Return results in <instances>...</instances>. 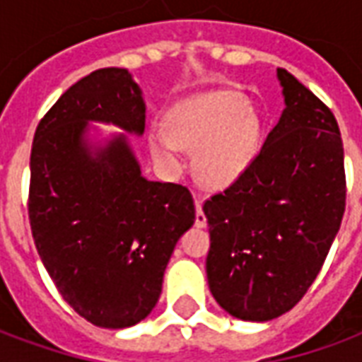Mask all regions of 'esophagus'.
<instances>
[{"mask_svg":"<svg viewBox=\"0 0 362 362\" xmlns=\"http://www.w3.org/2000/svg\"><path fill=\"white\" fill-rule=\"evenodd\" d=\"M207 225V219H205V213L202 209V199L196 197V227H205Z\"/></svg>","mask_w":362,"mask_h":362,"instance_id":"esophagus-1","label":"esophagus"}]
</instances>
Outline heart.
Instances as JSON below:
<instances>
[{
  "instance_id": "obj_1",
  "label": "heart",
  "mask_w": 362,
  "mask_h": 362,
  "mask_svg": "<svg viewBox=\"0 0 362 362\" xmlns=\"http://www.w3.org/2000/svg\"><path fill=\"white\" fill-rule=\"evenodd\" d=\"M166 134L151 137V151L174 163L178 147L197 151L196 173L209 188H225L250 165L259 124L236 90H209L180 103L166 118Z\"/></svg>"
}]
</instances>
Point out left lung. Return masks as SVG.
<instances>
[{"mask_svg": "<svg viewBox=\"0 0 362 362\" xmlns=\"http://www.w3.org/2000/svg\"><path fill=\"white\" fill-rule=\"evenodd\" d=\"M287 108L250 165L205 199L211 246L205 262L215 300L236 318L288 312L320 273L347 197L334 112L277 69Z\"/></svg>", "mask_w": 362, "mask_h": 362, "instance_id": "obj_1", "label": "left lung"}]
</instances>
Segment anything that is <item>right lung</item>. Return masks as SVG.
Segmentation results:
<instances>
[{"instance_id": "obj_1", "label": "right lung", "mask_w": 362, "mask_h": 362, "mask_svg": "<svg viewBox=\"0 0 362 362\" xmlns=\"http://www.w3.org/2000/svg\"><path fill=\"white\" fill-rule=\"evenodd\" d=\"M89 119L145 129L141 90L122 67L96 69L44 114L30 151L28 221L59 295L98 327L135 326L157 304L174 246L194 221L186 186L145 180L124 137L90 155Z\"/></svg>"}]
</instances>
